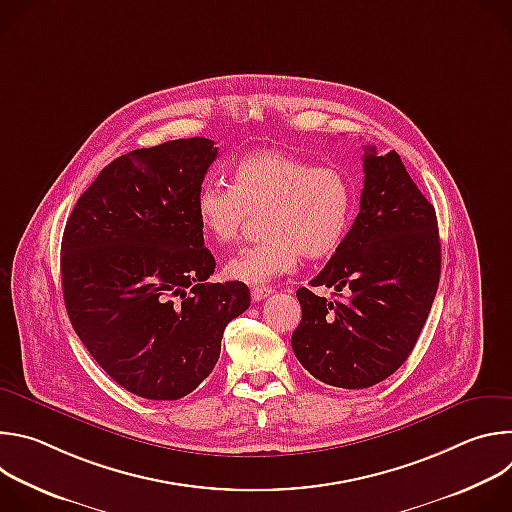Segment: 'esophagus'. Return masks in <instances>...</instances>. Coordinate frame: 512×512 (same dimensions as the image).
I'll return each instance as SVG.
<instances>
[{
    "label": "esophagus",
    "instance_id": "34e87169",
    "mask_svg": "<svg viewBox=\"0 0 512 512\" xmlns=\"http://www.w3.org/2000/svg\"><path fill=\"white\" fill-rule=\"evenodd\" d=\"M273 294V289L271 287H253L251 289V298H253V302H261V300H265L267 296H271Z\"/></svg>",
    "mask_w": 512,
    "mask_h": 512
}]
</instances>
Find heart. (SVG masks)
Instances as JSON below:
<instances>
[{
	"instance_id": "b5f03b06",
	"label": "heart",
	"mask_w": 512,
	"mask_h": 512,
	"mask_svg": "<svg viewBox=\"0 0 512 512\" xmlns=\"http://www.w3.org/2000/svg\"><path fill=\"white\" fill-rule=\"evenodd\" d=\"M196 218L208 239L235 243L249 214L261 216L265 239L227 263L229 277L263 283L308 259L332 255L348 235L356 214V186L336 166L279 150L245 156L231 172V186L204 182L196 194Z\"/></svg>"
}]
</instances>
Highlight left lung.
Masks as SVG:
<instances>
[{"mask_svg":"<svg viewBox=\"0 0 512 512\" xmlns=\"http://www.w3.org/2000/svg\"><path fill=\"white\" fill-rule=\"evenodd\" d=\"M364 188L354 223L312 285L346 291L326 300L300 287L302 322L291 348L318 381L367 389L411 354L442 271V245L429 200L397 152L364 145Z\"/></svg>","mask_w":512,"mask_h":512,"instance_id":"8db88e82","label":"left lung"}]
</instances>
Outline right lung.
Instances as JSON below:
<instances>
[{
  "instance_id": "add662e5",
  "label": "right lung",
  "mask_w": 512,
  "mask_h": 512,
  "mask_svg": "<svg viewBox=\"0 0 512 512\" xmlns=\"http://www.w3.org/2000/svg\"><path fill=\"white\" fill-rule=\"evenodd\" d=\"M216 156L204 137L133 150L101 170L64 227L70 324L99 367L143 399L192 393L251 304L245 283L206 281L216 261L194 204Z\"/></svg>"
}]
</instances>
